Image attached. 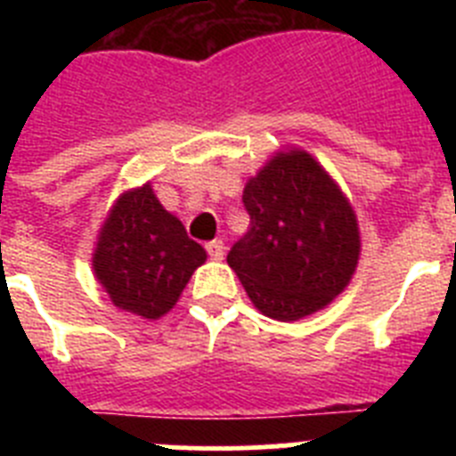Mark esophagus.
Listing matches in <instances>:
<instances>
[{"mask_svg": "<svg viewBox=\"0 0 456 456\" xmlns=\"http://www.w3.org/2000/svg\"><path fill=\"white\" fill-rule=\"evenodd\" d=\"M205 248H208V256L212 257V260H224L225 256V244L221 240H212L205 244Z\"/></svg>", "mask_w": 456, "mask_h": 456, "instance_id": "34e87169", "label": "esophagus"}]
</instances>
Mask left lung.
<instances>
[{"mask_svg":"<svg viewBox=\"0 0 456 456\" xmlns=\"http://www.w3.org/2000/svg\"><path fill=\"white\" fill-rule=\"evenodd\" d=\"M241 203L251 224L228 265L257 310L294 322L347 288L361 251L356 216L313 157L276 155L248 180Z\"/></svg>","mask_w":456,"mask_h":456,"instance_id":"obj_1","label":"left lung"}]
</instances>
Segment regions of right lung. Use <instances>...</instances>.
I'll use <instances>...</instances> for the list:
<instances>
[{"mask_svg": "<svg viewBox=\"0 0 456 456\" xmlns=\"http://www.w3.org/2000/svg\"><path fill=\"white\" fill-rule=\"evenodd\" d=\"M205 257V248L143 184L123 193L104 221L93 269L118 308L157 320L173 308Z\"/></svg>", "mask_w": 456, "mask_h": 456, "instance_id": "1", "label": "right lung"}]
</instances>
